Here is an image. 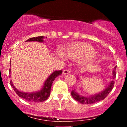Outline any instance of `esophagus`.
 <instances>
[{
  "mask_svg": "<svg viewBox=\"0 0 127 127\" xmlns=\"http://www.w3.org/2000/svg\"><path fill=\"white\" fill-rule=\"evenodd\" d=\"M70 73V69H65L64 70L63 72V73L64 74V75H65V74H68Z\"/></svg>",
  "mask_w": 127,
  "mask_h": 127,
  "instance_id": "34e87169",
  "label": "esophagus"
}]
</instances>
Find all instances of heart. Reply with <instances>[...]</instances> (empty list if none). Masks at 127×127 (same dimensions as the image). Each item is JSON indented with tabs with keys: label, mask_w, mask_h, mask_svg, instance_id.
<instances>
[{
	"label": "heart",
	"mask_w": 127,
	"mask_h": 127,
	"mask_svg": "<svg viewBox=\"0 0 127 127\" xmlns=\"http://www.w3.org/2000/svg\"><path fill=\"white\" fill-rule=\"evenodd\" d=\"M67 57L70 59H82L83 64H88L95 60L97 57L93 46L85 43H76L67 46L65 49ZM59 55L63 57L62 52L59 51Z\"/></svg>",
	"instance_id": "obj_1"
}]
</instances>
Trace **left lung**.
Returning <instances> with one entry per match:
<instances>
[{
    "mask_svg": "<svg viewBox=\"0 0 127 127\" xmlns=\"http://www.w3.org/2000/svg\"><path fill=\"white\" fill-rule=\"evenodd\" d=\"M116 67H115V70L113 72V79L115 78L116 77V72H115V68ZM114 83L115 82L113 80L111 81L110 82V84L108 87L106 88L104 91H103L101 93H98V94H95V95L90 96V97H84V96H81L79 95L78 93L75 91V90H72V96L73 97V98L75 100L80 102L82 104H93V103H95L96 102H98L101 101V100H104V98L108 95V94L110 93L114 87Z\"/></svg>",
    "mask_w": 127,
    "mask_h": 127,
    "instance_id": "left-lung-1",
    "label": "left lung"
}]
</instances>
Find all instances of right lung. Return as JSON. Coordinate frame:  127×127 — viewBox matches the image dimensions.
I'll return each instance as SVG.
<instances>
[{"mask_svg":"<svg viewBox=\"0 0 127 127\" xmlns=\"http://www.w3.org/2000/svg\"><path fill=\"white\" fill-rule=\"evenodd\" d=\"M44 38V36H38V37H32L26 40V42L29 41H37L42 42H43V39ZM10 72H11V69H9V75ZM62 73V70L59 71H55L48 78L46 81H45L44 86L42 88V90L40 91L36 92V93H24V92H21L18 91L17 88L13 85L12 81L10 82L11 87L14 89V90L17 93V94L19 97L21 98L24 99V100H27V101L30 102H36V103H39V102H43L47 100L49 96L51 94V86L52 82L54 81V79L58 76L60 75ZM11 77V75L10 76Z\"/></svg>","mask_w":127,"mask_h":127,"instance_id":"1","label":"right lung"}]
</instances>
